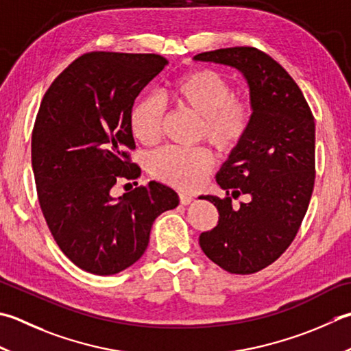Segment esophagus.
I'll list each match as a JSON object with an SVG mask.
<instances>
[{
	"label": "esophagus",
	"mask_w": 351,
	"mask_h": 351,
	"mask_svg": "<svg viewBox=\"0 0 351 351\" xmlns=\"http://www.w3.org/2000/svg\"><path fill=\"white\" fill-rule=\"evenodd\" d=\"M180 201H181L182 205H189V204H191V201H193V196H190L187 193H181L180 195Z\"/></svg>",
	"instance_id": "1"
}]
</instances>
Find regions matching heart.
I'll return each instance as SVG.
<instances>
[{
  "label": "heart",
  "mask_w": 351,
  "mask_h": 351,
  "mask_svg": "<svg viewBox=\"0 0 351 351\" xmlns=\"http://www.w3.org/2000/svg\"><path fill=\"white\" fill-rule=\"evenodd\" d=\"M169 99L201 119L199 134L221 152H230L242 141L250 126L251 109L232 97V88L221 74L202 68L181 75L169 89ZM164 103L146 95L130 112V130L141 144H155L161 136ZM213 166V155L205 147H164L149 156V170L156 180L180 190L197 189Z\"/></svg>",
  "instance_id": "obj_1"
}]
</instances>
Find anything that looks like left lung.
Returning a JSON list of instances; mask_svg holds the SVG:
<instances>
[{
    "mask_svg": "<svg viewBox=\"0 0 351 351\" xmlns=\"http://www.w3.org/2000/svg\"><path fill=\"white\" fill-rule=\"evenodd\" d=\"M193 60L236 68L250 88L251 117L216 181L226 197L207 199L217 225L199 236L211 262L231 274L262 271L298 232L315 182V120L303 93L278 62L252 47L221 48ZM231 194L248 203L232 207Z\"/></svg>",
    "mask_w": 351,
    "mask_h": 351,
    "instance_id": "1",
    "label": "left lung"
}]
</instances>
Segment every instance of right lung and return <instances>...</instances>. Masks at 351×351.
I'll list each match as a JSON object with an SVG mask.
<instances>
[{
    "instance_id": "add662e5",
    "label": "right lung",
    "mask_w": 351,
    "mask_h": 351,
    "mask_svg": "<svg viewBox=\"0 0 351 351\" xmlns=\"http://www.w3.org/2000/svg\"><path fill=\"white\" fill-rule=\"evenodd\" d=\"M169 64L158 54L93 51L75 59L45 93L32 135L40 210L62 252L80 269L114 276L138 260L161 213L180 197L150 181L120 197L119 178L136 180L130 112Z\"/></svg>"
}]
</instances>
